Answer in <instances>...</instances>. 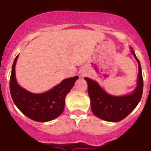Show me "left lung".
I'll return each instance as SVG.
<instances>
[{"mask_svg": "<svg viewBox=\"0 0 151 151\" xmlns=\"http://www.w3.org/2000/svg\"><path fill=\"white\" fill-rule=\"evenodd\" d=\"M131 52L138 62L139 67L137 86L131 94L123 97L112 96L106 93L96 81L87 78H84L88 85L87 91L91 99V111L95 116L102 120L110 122L122 121L134 111L141 99L144 88L141 67L134 50Z\"/></svg>", "mask_w": 151, "mask_h": 151, "instance_id": "left-lung-1", "label": "left lung"}]
</instances>
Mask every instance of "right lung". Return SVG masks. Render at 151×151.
<instances>
[{"mask_svg":"<svg viewBox=\"0 0 151 151\" xmlns=\"http://www.w3.org/2000/svg\"><path fill=\"white\" fill-rule=\"evenodd\" d=\"M18 58L14 59L11 78L10 91L14 103L21 112L33 121L47 122L60 116L64 109L66 95L73 87L78 76L64 80L44 93H33L17 84L15 78V64Z\"/></svg>","mask_w":151,"mask_h":151,"instance_id":"add662e5","label":"right lung"}]
</instances>
